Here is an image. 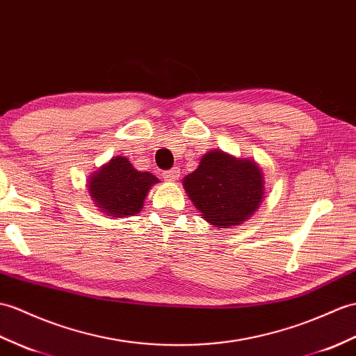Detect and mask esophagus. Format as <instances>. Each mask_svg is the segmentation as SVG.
Listing matches in <instances>:
<instances>
[{"mask_svg":"<svg viewBox=\"0 0 356 356\" xmlns=\"http://www.w3.org/2000/svg\"><path fill=\"white\" fill-rule=\"evenodd\" d=\"M179 176H180V170L177 167L163 171V179L165 180H177Z\"/></svg>","mask_w":356,"mask_h":356,"instance_id":"obj_1","label":"esophagus"}]
</instances>
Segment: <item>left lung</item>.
<instances>
[{
  "instance_id": "8db88e82",
  "label": "left lung",
  "mask_w": 356,
  "mask_h": 356,
  "mask_svg": "<svg viewBox=\"0 0 356 356\" xmlns=\"http://www.w3.org/2000/svg\"><path fill=\"white\" fill-rule=\"evenodd\" d=\"M184 186L202 218L221 229L245 221L264 195L258 165L218 150L203 156L198 168L184 179Z\"/></svg>"
}]
</instances>
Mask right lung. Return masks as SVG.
<instances>
[{"label": "right lung", "instance_id": "add662e5", "mask_svg": "<svg viewBox=\"0 0 356 356\" xmlns=\"http://www.w3.org/2000/svg\"><path fill=\"white\" fill-rule=\"evenodd\" d=\"M158 181L152 172H140L126 158H113L89 180L92 200L111 217L135 216L143 208L148 189Z\"/></svg>", "mask_w": 356, "mask_h": 356}]
</instances>
